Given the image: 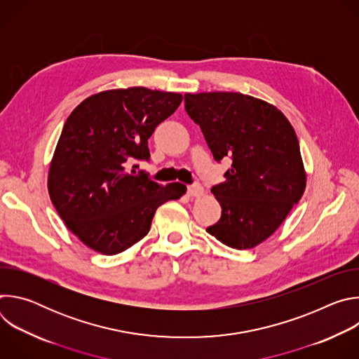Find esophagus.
Masks as SVG:
<instances>
[{"mask_svg":"<svg viewBox=\"0 0 359 359\" xmlns=\"http://www.w3.org/2000/svg\"><path fill=\"white\" fill-rule=\"evenodd\" d=\"M204 193L203 187L200 184H193V186H189L187 187V196L190 198H196V197H200L201 194Z\"/></svg>","mask_w":359,"mask_h":359,"instance_id":"34e87169","label":"esophagus"}]
</instances>
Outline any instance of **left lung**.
Here are the masks:
<instances>
[{
  "instance_id": "1",
  "label": "left lung",
  "mask_w": 359,
  "mask_h": 359,
  "mask_svg": "<svg viewBox=\"0 0 359 359\" xmlns=\"http://www.w3.org/2000/svg\"><path fill=\"white\" fill-rule=\"evenodd\" d=\"M184 109L200 126L215 161H233L226 180L212 187L222 217L206 231L231 248L259 245L305 190L294 128L274 105L238 92L186 93Z\"/></svg>"
}]
</instances>
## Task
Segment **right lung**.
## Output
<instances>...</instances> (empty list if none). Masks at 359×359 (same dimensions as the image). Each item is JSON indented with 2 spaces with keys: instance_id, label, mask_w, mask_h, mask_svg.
I'll return each mask as SVG.
<instances>
[{
  "instance_id": "add662e5",
  "label": "right lung",
  "mask_w": 359,
  "mask_h": 359,
  "mask_svg": "<svg viewBox=\"0 0 359 359\" xmlns=\"http://www.w3.org/2000/svg\"><path fill=\"white\" fill-rule=\"evenodd\" d=\"M183 96L143 86L95 93L68 116L48 172L50 201L65 226L89 248L114 255L150 230L159 206L186 193L137 173L149 161L147 139Z\"/></svg>"
}]
</instances>
